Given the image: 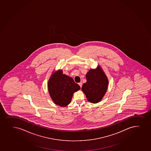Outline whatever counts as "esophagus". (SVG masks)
<instances>
[{
    "mask_svg": "<svg viewBox=\"0 0 151 151\" xmlns=\"http://www.w3.org/2000/svg\"><path fill=\"white\" fill-rule=\"evenodd\" d=\"M78 84H79V85L80 86V87L81 88L82 86V82H80V83H78Z\"/></svg>",
    "mask_w": 151,
    "mask_h": 151,
    "instance_id": "obj_1",
    "label": "esophagus"
}]
</instances>
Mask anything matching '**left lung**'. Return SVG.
I'll return each instance as SVG.
<instances>
[{"label":"left lung","instance_id":"left-lung-1","mask_svg":"<svg viewBox=\"0 0 151 151\" xmlns=\"http://www.w3.org/2000/svg\"><path fill=\"white\" fill-rule=\"evenodd\" d=\"M87 81L82 86L87 100L97 104L101 100L107 90L109 80L100 66L90 69L86 75Z\"/></svg>","mask_w":151,"mask_h":151}]
</instances>
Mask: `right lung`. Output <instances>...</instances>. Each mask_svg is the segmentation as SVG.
Masks as SVG:
<instances>
[{
    "label": "right lung",
    "mask_w": 151,
    "mask_h": 151,
    "mask_svg": "<svg viewBox=\"0 0 151 151\" xmlns=\"http://www.w3.org/2000/svg\"><path fill=\"white\" fill-rule=\"evenodd\" d=\"M50 95L55 104L60 106H67L71 101L73 93L80 89L73 78L63 74L62 70L52 73L47 83Z\"/></svg>",
    "instance_id": "add662e5"
}]
</instances>
